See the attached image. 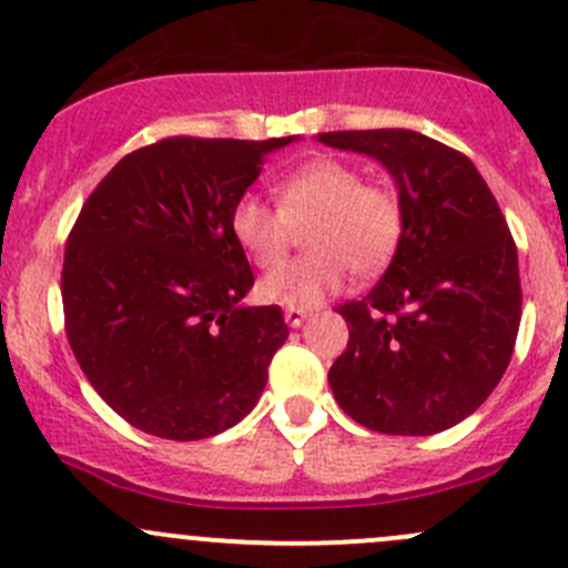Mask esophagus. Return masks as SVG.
Returning a JSON list of instances; mask_svg holds the SVG:
<instances>
[{
  "mask_svg": "<svg viewBox=\"0 0 568 568\" xmlns=\"http://www.w3.org/2000/svg\"><path fill=\"white\" fill-rule=\"evenodd\" d=\"M307 318L305 311H285V324L291 326V329H296V326H302V321Z\"/></svg>",
  "mask_w": 568,
  "mask_h": 568,
  "instance_id": "obj_1",
  "label": "esophagus"
}]
</instances>
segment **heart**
<instances>
[{"label":"heart","mask_w":568,"mask_h":568,"mask_svg":"<svg viewBox=\"0 0 568 568\" xmlns=\"http://www.w3.org/2000/svg\"><path fill=\"white\" fill-rule=\"evenodd\" d=\"M277 205L244 194L231 211L236 244L261 268L283 261L296 227L305 229L307 255L266 274L261 296L288 311H311L346 283L348 266L374 274L390 261L400 239L398 194L379 183H365L354 164L318 156L274 181Z\"/></svg>","instance_id":"b5f03b06"}]
</instances>
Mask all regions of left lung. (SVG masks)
Segmentation results:
<instances>
[{"label":"left lung","instance_id":"obj_1","mask_svg":"<svg viewBox=\"0 0 568 568\" xmlns=\"http://www.w3.org/2000/svg\"><path fill=\"white\" fill-rule=\"evenodd\" d=\"M316 140L376 159L404 214L379 283L337 307L348 346L329 368L335 400L371 432H445L503 379L523 318L519 257L500 205L467 156L417 131Z\"/></svg>","mask_w":568,"mask_h":568}]
</instances>
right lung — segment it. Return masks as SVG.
<instances>
[{
  "mask_svg": "<svg viewBox=\"0 0 568 568\" xmlns=\"http://www.w3.org/2000/svg\"><path fill=\"white\" fill-rule=\"evenodd\" d=\"M300 136H170L120 159L82 205L62 263L73 357L140 432L214 437L250 415L288 337L250 307L252 268L231 211L268 153Z\"/></svg>",
  "mask_w": 568,
  "mask_h": 568,
  "instance_id": "1",
  "label": "right lung"
}]
</instances>
